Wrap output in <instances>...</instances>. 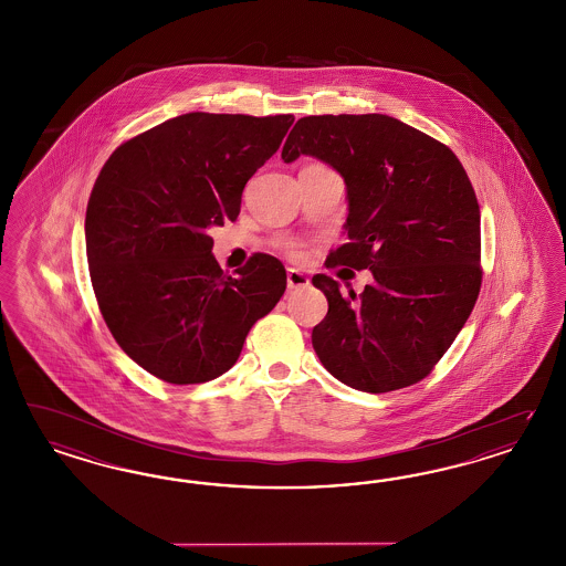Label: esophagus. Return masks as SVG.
<instances>
[{
	"instance_id": "34e87169",
	"label": "esophagus",
	"mask_w": 566,
	"mask_h": 566,
	"mask_svg": "<svg viewBox=\"0 0 566 566\" xmlns=\"http://www.w3.org/2000/svg\"><path fill=\"white\" fill-rule=\"evenodd\" d=\"M311 285V279L295 269L287 271V287L290 290H300V287H308Z\"/></svg>"
}]
</instances>
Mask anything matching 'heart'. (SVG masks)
<instances>
[{
  "label": "heart",
  "mask_w": 566,
  "mask_h": 566,
  "mask_svg": "<svg viewBox=\"0 0 566 566\" xmlns=\"http://www.w3.org/2000/svg\"><path fill=\"white\" fill-rule=\"evenodd\" d=\"M287 252L295 255V258H297V255H302V250H300V245H297V243H290V245H287Z\"/></svg>",
  "instance_id": "heart-1"
}]
</instances>
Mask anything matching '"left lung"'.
<instances>
[{
	"label": "left lung",
	"instance_id": "1",
	"mask_svg": "<svg viewBox=\"0 0 566 566\" xmlns=\"http://www.w3.org/2000/svg\"><path fill=\"white\" fill-rule=\"evenodd\" d=\"M312 156L347 189V243L327 266L368 269L373 283L347 295L312 276L327 316L312 347L352 389L385 394L424 379L452 346L481 287V214L450 147L387 114L300 118L281 158Z\"/></svg>",
	"mask_w": 566,
	"mask_h": 566
}]
</instances>
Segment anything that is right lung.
I'll use <instances>...</instances> for the list:
<instances>
[{
  "label": "right lung",
  "mask_w": 566,
  "mask_h": 566,
  "mask_svg": "<svg viewBox=\"0 0 566 566\" xmlns=\"http://www.w3.org/2000/svg\"><path fill=\"white\" fill-rule=\"evenodd\" d=\"M292 123L181 114L118 147L93 185L85 243L99 311L128 358L166 384L227 373L287 287L269 254L222 273L208 229L238 219L245 182Z\"/></svg>",
  "instance_id": "1"
}]
</instances>
